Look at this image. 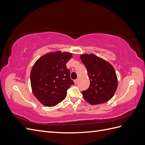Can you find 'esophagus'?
I'll return each instance as SVG.
<instances>
[{
	"mask_svg": "<svg viewBox=\"0 0 145 145\" xmlns=\"http://www.w3.org/2000/svg\"><path fill=\"white\" fill-rule=\"evenodd\" d=\"M78 79L77 78V79H76V80H74V83H75V84H77V82H78Z\"/></svg>",
	"mask_w": 145,
	"mask_h": 145,
	"instance_id": "obj_1",
	"label": "esophagus"
}]
</instances>
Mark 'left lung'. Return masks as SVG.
<instances>
[{
  "label": "left lung",
  "instance_id": "left-lung-1",
  "mask_svg": "<svg viewBox=\"0 0 145 145\" xmlns=\"http://www.w3.org/2000/svg\"><path fill=\"white\" fill-rule=\"evenodd\" d=\"M80 59L87 69L90 80L88 89L82 91L83 98L91 105L108 102L117 88V77L112 66L94 54H82Z\"/></svg>",
  "mask_w": 145,
  "mask_h": 145
}]
</instances>
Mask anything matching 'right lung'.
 I'll list each match as a JSON object with an SVG mask.
<instances>
[{
  "label": "right lung",
  "instance_id": "add662e5",
  "mask_svg": "<svg viewBox=\"0 0 145 145\" xmlns=\"http://www.w3.org/2000/svg\"><path fill=\"white\" fill-rule=\"evenodd\" d=\"M70 52L56 51L39 58L30 74L31 85L35 97L44 106H54L67 97V90L74 85L67 63Z\"/></svg>",
  "mask_w": 145,
  "mask_h": 145
}]
</instances>
